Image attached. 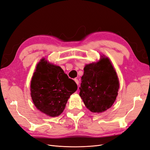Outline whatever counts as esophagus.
<instances>
[{
  "mask_svg": "<svg viewBox=\"0 0 150 150\" xmlns=\"http://www.w3.org/2000/svg\"><path fill=\"white\" fill-rule=\"evenodd\" d=\"M74 81H75V82H76V83L77 84V85L79 86V81H78V79H74Z\"/></svg>",
  "mask_w": 150,
  "mask_h": 150,
  "instance_id": "obj_1",
  "label": "esophagus"
}]
</instances>
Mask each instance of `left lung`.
<instances>
[{"instance_id": "8db88e82", "label": "left lung", "mask_w": 150, "mask_h": 150, "mask_svg": "<svg viewBox=\"0 0 150 150\" xmlns=\"http://www.w3.org/2000/svg\"><path fill=\"white\" fill-rule=\"evenodd\" d=\"M119 88L118 78L110 59L103 57L99 62L84 67L79 96L88 110L101 112L115 103Z\"/></svg>"}]
</instances>
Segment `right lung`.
<instances>
[{"label": "right lung", "mask_w": 150, "mask_h": 150, "mask_svg": "<svg viewBox=\"0 0 150 150\" xmlns=\"http://www.w3.org/2000/svg\"><path fill=\"white\" fill-rule=\"evenodd\" d=\"M78 89L59 66L42 59L36 67L30 83V95L35 107L55 117L64 111L68 99Z\"/></svg>", "instance_id": "right-lung-1"}]
</instances>
